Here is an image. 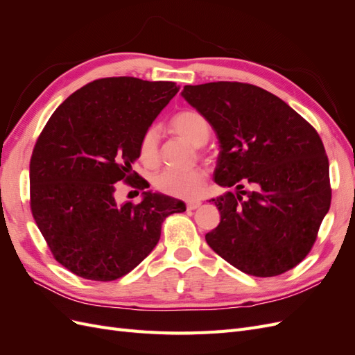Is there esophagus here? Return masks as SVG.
Returning a JSON list of instances; mask_svg holds the SVG:
<instances>
[{
  "instance_id": "34e87169",
  "label": "esophagus",
  "mask_w": 355,
  "mask_h": 355,
  "mask_svg": "<svg viewBox=\"0 0 355 355\" xmlns=\"http://www.w3.org/2000/svg\"><path fill=\"white\" fill-rule=\"evenodd\" d=\"M201 206V201H188L187 202V209L188 210H196Z\"/></svg>"
}]
</instances>
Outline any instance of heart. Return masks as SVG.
Here are the masks:
<instances>
[{"label": "heart", "mask_w": 355, "mask_h": 355, "mask_svg": "<svg viewBox=\"0 0 355 355\" xmlns=\"http://www.w3.org/2000/svg\"><path fill=\"white\" fill-rule=\"evenodd\" d=\"M170 127L176 135L185 137L188 142L196 146L206 144L210 135V124L207 118L192 110L178 112L171 118ZM139 155H141L142 163L148 167H153L158 163V132L154 127L148 128L142 136L141 145H139ZM204 182H206V171L196 167L191 170L161 171L154 179V185L163 194L192 200L201 194Z\"/></svg>", "instance_id": "obj_1"}]
</instances>
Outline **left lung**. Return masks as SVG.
Instances as JSON below:
<instances>
[{"instance_id": "left-lung-1", "label": "left lung", "mask_w": 355, "mask_h": 355, "mask_svg": "<svg viewBox=\"0 0 355 355\" xmlns=\"http://www.w3.org/2000/svg\"><path fill=\"white\" fill-rule=\"evenodd\" d=\"M182 98L219 139L214 182L235 188L210 200L220 222L206 234L207 244L249 275L292 270L309 253L331 200L329 159L315 128L252 84L185 85Z\"/></svg>"}]
</instances>
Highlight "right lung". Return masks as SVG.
Segmentation results:
<instances>
[{"instance_id":"right-lung-1","label":"right lung","mask_w":355,"mask_h":355,"mask_svg":"<svg viewBox=\"0 0 355 355\" xmlns=\"http://www.w3.org/2000/svg\"><path fill=\"white\" fill-rule=\"evenodd\" d=\"M178 92L173 81L96 80L60 103L41 132L29 164L32 216L55 259L75 275L112 282L128 274L154 250L168 214L187 210L151 191L139 205L113 197L120 180L149 188L132 166Z\"/></svg>"}]
</instances>
